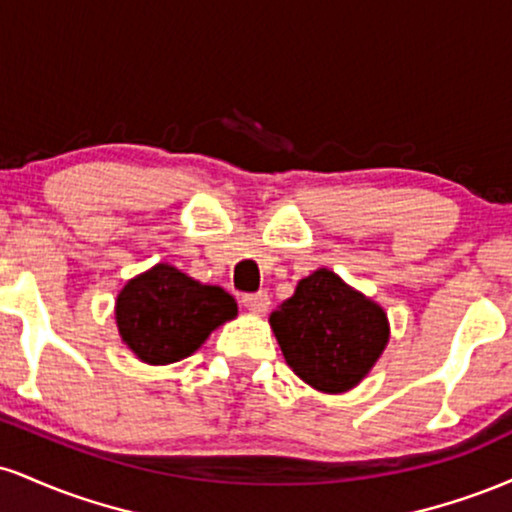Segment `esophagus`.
Wrapping results in <instances>:
<instances>
[{"label": "esophagus", "mask_w": 512, "mask_h": 512, "mask_svg": "<svg viewBox=\"0 0 512 512\" xmlns=\"http://www.w3.org/2000/svg\"><path fill=\"white\" fill-rule=\"evenodd\" d=\"M243 305L250 310V313H264V310L269 308V296H267V291L243 293Z\"/></svg>", "instance_id": "34e87169"}]
</instances>
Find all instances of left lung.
I'll use <instances>...</instances> for the list:
<instances>
[{
  "label": "left lung",
  "mask_w": 512,
  "mask_h": 512,
  "mask_svg": "<svg viewBox=\"0 0 512 512\" xmlns=\"http://www.w3.org/2000/svg\"><path fill=\"white\" fill-rule=\"evenodd\" d=\"M269 322L293 373L322 392L361 383L387 344L383 308L330 269L305 276Z\"/></svg>",
  "instance_id": "left-lung-1"
}]
</instances>
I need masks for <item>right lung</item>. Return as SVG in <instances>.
Instances as JSON below:
<instances>
[{
	"mask_svg": "<svg viewBox=\"0 0 512 512\" xmlns=\"http://www.w3.org/2000/svg\"><path fill=\"white\" fill-rule=\"evenodd\" d=\"M238 313L233 296L199 284L170 264L134 276L115 305L117 327L144 363H175L204 344L211 330Z\"/></svg>",
	"mask_w": 512,
	"mask_h": 512,
	"instance_id": "1",
	"label": "right lung"
}]
</instances>
